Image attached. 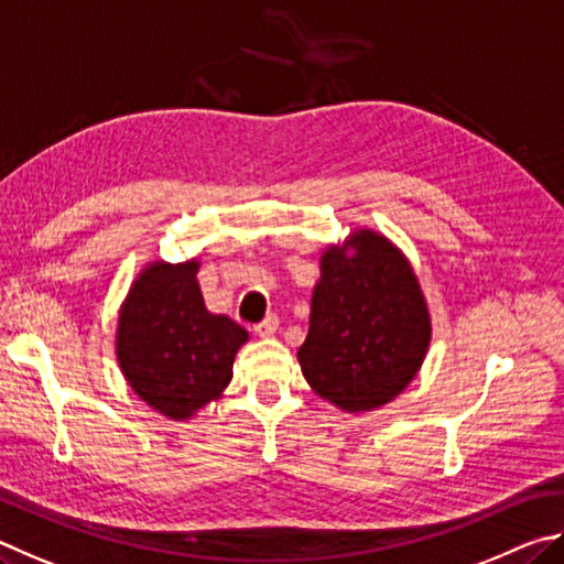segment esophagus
<instances>
[{
  "instance_id": "1",
  "label": "esophagus",
  "mask_w": 564,
  "mask_h": 564,
  "mask_svg": "<svg viewBox=\"0 0 564 564\" xmlns=\"http://www.w3.org/2000/svg\"><path fill=\"white\" fill-rule=\"evenodd\" d=\"M276 329H280V319H276L274 314H270V317L257 324L254 334H257V337H272V334H276Z\"/></svg>"
}]
</instances>
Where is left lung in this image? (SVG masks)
Wrapping results in <instances>:
<instances>
[{"instance_id": "left-lung-1", "label": "left lung", "mask_w": 564, "mask_h": 564, "mask_svg": "<svg viewBox=\"0 0 564 564\" xmlns=\"http://www.w3.org/2000/svg\"><path fill=\"white\" fill-rule=\"evenodd\" d=\"M429 341L419 280L387 237L359 230L322 254L310 334L297 351L322 399L351 413L383 406L416 377Z\"/></svg>"}]
</instances>
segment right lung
<instances>
[{"mask_svg":"<svg viewBox=\"0 0 564 564\" xmlns=\"http://www.w3.org/2000/svg\"><path fill=\"white\" fill-rule=\"evenodd\" d=\"M195 260L153 262L128 292L116 357L131 389L167 419H191L232 379L247 332L205 310Z\"/></svg>","mask_w":564,"mask_h":564,"instance_id":"add662e5","label":"right lung"}]
</instances>
